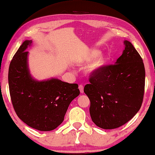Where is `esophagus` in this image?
Wrapping results in <instances>:
<instances>
[{
	"instance_id": "1",
	"label": "esophagus",
	"mask_w": 155,
	"mask_h": 155,
	"mask_svg": "<svg viewBox=\"0 0 155 155\" xmlns=\"http://www.w3.org/2000/svg\"><path fill=\"white\" fill-rule=\"evenodd\" d=\"M78 89H79L80 92L81 93H83V92H84V87H83V85H82V84H80V85L78 86Z\"/></svg>"
}]
</instances>
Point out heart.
Here are the masks:
<instances>
[{"mask_svg":"<svg viewBox=\"0 0 155 155\" xmlns=\"http://www.w3.org/2000/svg\"><path fill=\"white\" fill-rule=\"evenodd\" d=\"M93 59L87 66V71L90 74H95L104 67L107 62V58L104 54H99L97 50H93L88 52L84 58V60H91Z\"/></svg>","mask_w":155,"mask_h":155,"instance_id":"b5f03b06","label":"heart"}]
</instances>
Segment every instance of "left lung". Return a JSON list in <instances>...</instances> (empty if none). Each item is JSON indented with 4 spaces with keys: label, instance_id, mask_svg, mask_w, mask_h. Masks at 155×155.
<instances>
[{
    "label": "left lung",
    "instance_id": "8db88e82",
    "mask_svg": "<svg viewBox=\"0 0 155 155\" xmlns=\"http://www.w3.org/2000/svg\"><path fill=\"white\" fill-rule=\"evenodd\" d=\"M115 64L107 66L89 78L84 87L91 117L103 129L119 128L140 110L143 101L145 69L140 54L130 41Z\"/></svg>",
    "mask_w": 155,
    "mask_h": 155
}]
</instances>
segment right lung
Instances as JSON below:
<instances>
[{
    "label": "right lung",
    "mask_w": 155,
    "mask_h": 155,
    "mask_svg": "<svg viewBox=\"0 0 155 155\" xmlns=\"http://www.w3.org/2000/svg\"><path fill=\"white\" fill-rule=\"evenodd\" d=\"M31 40H25L10 63L8 80L11 99L17 116L27 125L39 131L56 128L71 101L79 95L77 84L58 78L38 81L29 73L26 49Z\"/></svg>",
    "instance_id": "obj_1"
}]
</instances>
